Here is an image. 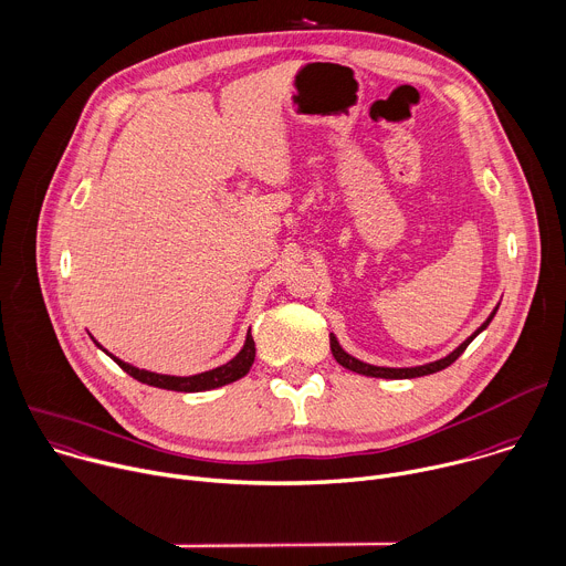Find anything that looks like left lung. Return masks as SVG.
Here are the masks:
<instances>
[{
  "label": "left lung",
  "mask_w": 566,
  "mask_h": 566,
  "mask_svg": "<svg viewBox=\"0 0 566 566\" xmlns=\"http://www.w3.org/2000/svg\"><path fill=\"white\" fill-rule=\"evenodd\" d=\"M495 312H497V307L491 312V316L467 338V342H464L458 350H453L448 357H443V359H439V361H432V364H426V366H417V368H379V366L364 364V361L350 357L342 346H338L334 334H329V350H332V355H334V359H336L338 364H342V366L348 368V370H353V373H359V375H366V377H379V379H415V377H423V375L439 373V370L448 368L453 361H458V357L469 348V344L473 342V338H475L482 329H486V325L493 321Z\"/></svg>",
  "instance_id": "left-lung-1"
}]
</instances>
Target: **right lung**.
<instances>
[{"mask_svg":"<svg viewBox=\"0 0 566 566\" xmlns=\"http://www.w3.org/2000/svg\"><path fill=\"white\" fill-rule=\"evenodd\" d=\"M106 353V350H104ZM108 355V353H106ZM113 361H116L127 375H132L134 379H138L140 384H147V386H156V388H165V390H176V392H202V390H211V388H220V386H228L241 377H245L254 364V357H256V346H254V338L252 334L248 332V338H245V346L243 350L230 361L224 364L220 368H213L209 373H200V375H193V377H169V375H156V373H149V370H140V368H134L125 361H120L118 357L108 355Z\"/></svg>","mask_w":566,"mask_h":566,"instance_id":"add662e5","label":"right lung"}]
</instances>
